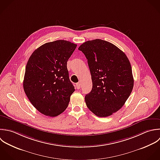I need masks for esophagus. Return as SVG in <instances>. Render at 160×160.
Listing matches in <instances>:
<instances>
[{
	"instance_id": "1",
	"label": "esophagus",
	"mask_w": 160,
	"mask_h": 160,
	"mask_svg": "<svg viewBox=\"0 0 160 160\" xmlns=\"http://www.w3.org/2000/svg\"><path fill=\"white\" fill-rule=\"evenodd\" d=\"M76 87H77V89H80V87H81V84H80V83H77L76 84Z\"/></svg>"
}]
</instances>
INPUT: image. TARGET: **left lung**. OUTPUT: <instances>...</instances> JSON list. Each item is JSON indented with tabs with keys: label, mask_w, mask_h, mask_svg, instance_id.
I'll list each match as a JSON object with an SVG mask.
<instances>
[{
	"label": "left lung",
	"mask_w": 160,
	"mask_h": 160,
	"mask_svg": "<svg viewBox=\"0 0 160 160\" xmlns=\"http://www.w3.org/2000/svg\"><path fill=\"white\" fill-rule=\"evenodd\" d=\"M78 50L87 59L93 84L85 97L86 105L97 117L110 116L124 105L132 92L130 62L117 46L101 39L87 41Z\"/></svg>",
	"instance_id": "1"
}]
</instances>
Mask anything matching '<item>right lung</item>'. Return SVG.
<instances>
[{"label": "right lung", "mask_w": 160, "mask_h": 160, "mask_svg": "<svg viewBox=\"0 0 160 160\" xmlns=\"http://www.w3.org/2000/svg\"><path fill=\"white\" fill-rule=\"evenodd\" d=\"M77 46L63 40L48 42L37 48L27 62L24 92L33 107L46 116L57 117L68 105L75 88L67 64Z\"/></svg>", "instance_id": "add662e5"}]
</instances>
